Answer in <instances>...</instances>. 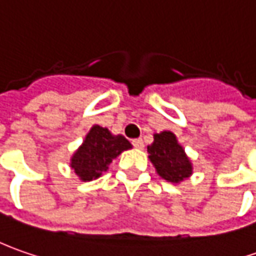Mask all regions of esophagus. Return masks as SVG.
I'll list each match as a JSON object with an SVG mask.
<instances>
[{"label": "esophagus", "mask_w": 256, "mask_h": 256, "mask_svg": "<svg viewBox=\"0 0 256 256\" xmlns=\"http://www.w3.org/2000/svg\"><path fill=\"white\" fill-rule=\"evenodd\" d=\"M132 143H133V146H134L136 148H143V147H144V143H143L142 138H136V140H133Z\"/></svg>", "instance_id": "obj_1"}]
</instances>
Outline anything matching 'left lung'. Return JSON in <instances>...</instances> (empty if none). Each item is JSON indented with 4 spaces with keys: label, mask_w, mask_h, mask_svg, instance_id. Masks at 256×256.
<instances>
[{
    "label": "left lung",
    "mask_w": 256,
    "mask_h": 256,
    "mask_svg": "<svg viewBox=\"0 0 256 256\" xmlns=\"http://www.w3.org/2000/svg\"><path fill=\"white\" fill-rule=\"evenodd\" d=\"M147 152L150 162L164 180L180 182L192 172L191 162L172 132L154 134V143L147 147Z\"/></svg>",
    "instance_id": "1"
}]
</instances>
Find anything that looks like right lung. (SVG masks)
<instances>
[{
    "mask_svg": "<svg viewBox=\"0 0 256 256\" xmlns=\"http://www.w3.org/2000/svg\"><path fill=\"white\" fill-rule=\"evenodd\" d=\"M132 144L123 136H113L108 128L93 126L84 144L76 152L70 167L80 177V180L90 181L98 178L109 168V164L118 156L130 148Z\"/></svg>",
    "mask_w": 256,
    "mask_h": 256,
    "instance_id": "add662e5",
    "label": "right lung"
}]
</instances>
